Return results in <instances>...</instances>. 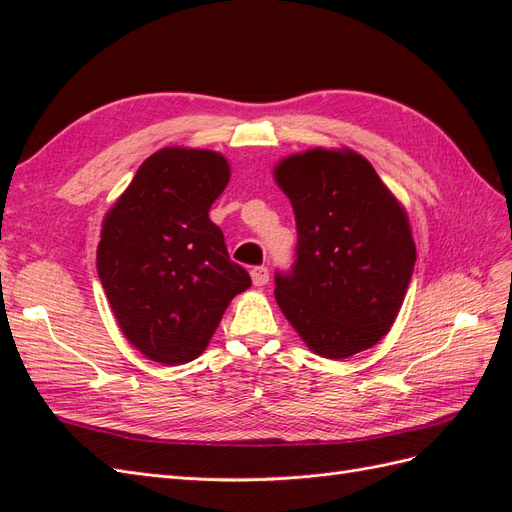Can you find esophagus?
Listing matches in <instances>:
<instances>
[{
    "label": "esophagus",
    "instance_id": "1",
    "mask_svg": "<svg viewBox=\"0 0 512 512\" xmlns=\"http://www.w3.org/2000/svg\"><path fill=\"white\" fill-rule=\"evenodd\" d=\"M250 273H252L254 286H265L269 282V269L267 267H254Z\"/></svg>",
    "mask_w": 512,
    "mask_h": 512
}]
</instances>
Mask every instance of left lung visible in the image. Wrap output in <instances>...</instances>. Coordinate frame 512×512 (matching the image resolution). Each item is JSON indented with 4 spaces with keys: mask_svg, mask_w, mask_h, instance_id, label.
I'll list each match as a JSON object with an SVG mask.
<instances>
[{
    "mask_svg": "<svg viewBox=\"0 0 512 512\" xmlns=\"http://www.w3.org/2000/svg\"><path fill=\"white\" fill-rule=\"evenodd\" d=\"M273 177L297 220V260L275 273V301L324 359L376 346L412 280L416 247L406 209L352 149H309Z\"/></svg>",
    "mask_w": 512,
    "mask_h": 512,
    "instance_id": "obj_1",
    "label": "left lung"
}]
</instances>
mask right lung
<instances>
[{"mask_svg": "<svg viewBox=\"0 0 512 512\" xmlns=\"http://www.w3.org/2000/svg\"><path fill=\"white\" fill-rule=\"evenodd\" d=\"M228 179L222 153L164 147L138 166L104 215L100 282L119 329L151 361H194L228 303L252 286L209 220Z\"/></svg>", "mask_w": 512, "mask_h": 512, "instance_id": "1", "label": "right lung"}]
</instances>
